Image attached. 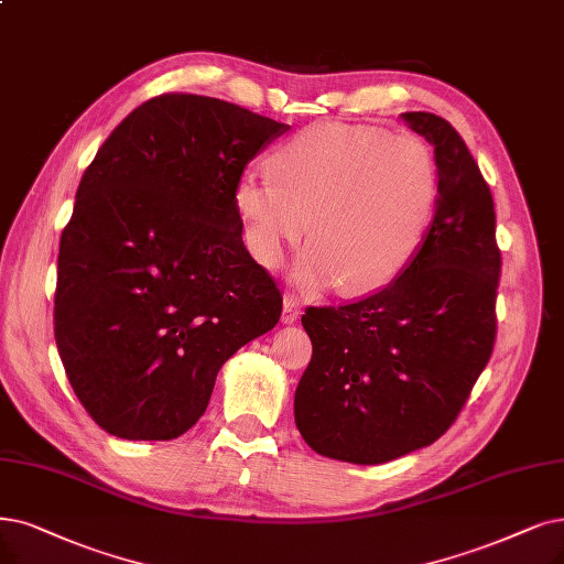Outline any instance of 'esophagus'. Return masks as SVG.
<instances>
[{"instance_id": "obj_1", "label": "esophagus", "mask_w": 564, "mask_h": 564, "mask_svg": "<svg viewBox=\"0 0 564 564\" xmlns=\"http://www.w3.org/2000/svg\"><path fill=\"white\" fill-rule=\"evenodd\" d=\"M301 314H303L301 301L294 294H286L284 296V307H282V322L284 324H294L301 317Z\"/></svg>"}]
</instances>
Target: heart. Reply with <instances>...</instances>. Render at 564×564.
Wrapping results in <instances>:
<instances>
[{"mask_svg":"<svg viewBox=\"0 0 564 564\" xmlns=\"http://www.w3.org/2000/svg\"><path fill=\"white\" fill-rule=\"evenodd\" d=\"M268 166L236 185L247 250L278 268L310 224L312 245L294 270L303 289L335 282L345 294H366L393 280L437 198L435 156L410 133L317 122L282 143Z\"/></svg>","mask_w":564,"mask_h":564,"instance_id":"heart-1","label":"heart"}]
</instances>
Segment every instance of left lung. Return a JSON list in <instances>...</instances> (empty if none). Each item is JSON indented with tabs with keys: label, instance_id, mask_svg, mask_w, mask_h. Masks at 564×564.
<instances>
[{
	"label": "left lung",
	"instance_id": "left-lung-1",
	"mask_svg": "<svg viewBox=\"0 0 564 564\" xmlns=\"http://www.w3.org/2000/svg\"><path fill=\"white\" fill-rule=\"evenodd\" d=\"M435 148L437 204L414 259L377 294L307 307L312 358L294 398L314 452L379 465L440 440L490 360L502 254L492 194L460 133L433 112H402Z\"/></svg>",
	"mask_w": 564,
	"mask_h": 564
}]
</instances>
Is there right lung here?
I'll return each mask as SVG.
<instances>
[{"label": "right lung", "mask_w": 564, "mask_h": 564, "mask_svg": "<svg viewBox=\"0 0 564 564\" xmlns=\"http://www.w3.org/2000/svg\"><path fill=\"white\" fill-rule=\"evenodd\" d=\"M286 129L221 99L160 95L87 166L59 240L55 343L106 433H187L219 368L280 322V289L242 245L236 185Z\"/></svg>", "instance_id": "add662e5"}]
</instances>
